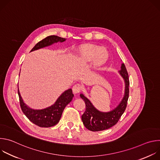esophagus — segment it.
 I'll list each match as a JSON object with an SVG mask.
<instances>
[{"instance_id": "obj_1", "label": "esophagus", "mask_w": 160, "mask_h": 160, "mask_svg": "<svg viewBox=\"0 0 160 160\" xmlns=\"http://www.w3.org/2000/svg\"><path fill=\"white\" fill-rule=\"evenodd\" d=\"M72 90H73V92L74 94H78L79 93L81 90H82V86L79 83H77V84H75L73 88H72Z\"/></svg>"}]
</instances>
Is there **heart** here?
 I'll use <instances>...</instances> for the list:
<instances>
[{"label":"heart","instance_id":"heart-1","mask_svg":"<svg viewBox=\"0 0 160 160\" xmlns=\"http://www.w3.org/2000/svg\"><path fill=\"white\" fill-rule=\"evenodd\" d=\"M77 54L78 60L82 62H88L93 60L95 68L102 66L108 58V52L105 48L94 44L82 45L77 51Z\"/></svg>","mask_w":160,"mask_h":160}]
</instances>
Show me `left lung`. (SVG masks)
<instances>
[{
	"mask_svg": "<svg viewBox=\"0 0 160 160\" xmlns=\"http://www.w3.org/2000/svg\"><path fill=\"white\" fill-rule=\"evenodd\" d=\"M120 73L125 83V91L124 97L120 104L112 111L103 112L96 109L90 101L83 94L80 98L85 103V111L82 116V120L85 127L92 132L101 131L108 129L117 123L124 112L127 104L129 96V78L126 67L123 63Z\"/></svg>",
	"mask_w": 160,
	"mask_h": 160,
	"instance_id": "left-lung-1",
	"label": "left lung"
}]
</instances>
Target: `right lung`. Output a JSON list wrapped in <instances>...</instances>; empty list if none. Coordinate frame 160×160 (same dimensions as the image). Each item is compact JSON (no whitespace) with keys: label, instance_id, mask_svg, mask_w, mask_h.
I'll return each mask as SVG.
<instances>
[{"label":"right lung","instance_id":"right-lung-1","mask_svg":"<svg viewBox=\"0 0 160 160\" xmlns=\"http://www.w3.org/2000/svg\"><path fill=\"white\" fill-rule=\"evenodd\" d=\"M65 40L64 38L56 35L48 36L38 42L31 50V52L49 46L55 42H62ZM18 93L22 111L30 122L40 127H51L56 125L59 122L66 106L72 101L74 96L72 90L70 88L64 92L52 106L43 109L35 110L30 109L24 103L21 97L19 89Z\"/></svg>","mask_w":160,"mask_h":160}]
</instances>
